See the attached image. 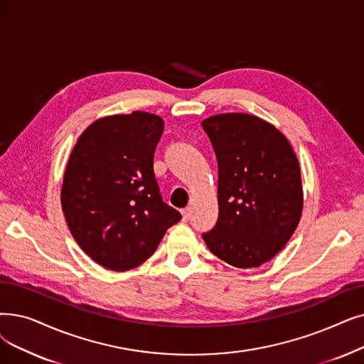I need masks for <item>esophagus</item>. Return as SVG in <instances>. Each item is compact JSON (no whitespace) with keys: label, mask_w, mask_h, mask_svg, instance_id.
Returning <instances> with one entry per match:
<instances>
[{"label":"esophagus","mask_w":364,"mask_h":364,"mask_svg":"<svg viewBox=\"0 0 364 364\" xmlns=\"http://www.w3.org/2000/svg\"><path fill=\"white\" fill-rule=\"evenodd\" d=\"M181 214H183V218L187 221L188 218H191V215H192V208H184L183 211H181Z\"/></svg>","instance_id":"1"}]
</instances>
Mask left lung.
<instances>
[{
  "label": "left lung",
  "instance_id": "8db88e82",
  "mask_svg": "<svg viewBox=\"0 0 364 364\" xmlns=\"http://www.w3.org/2000/svg\"><path fill=\"white\" fill-rule=\"evenodd\" d=\"M218 164V220L202 238L214 256L247 269L269 262L304 208L299 161L274 124L244 113L205 119Z\"/></svg>",
  "mask_w": 364,
  "mask_h": 364
}]
</instances>
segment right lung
Masks as SVG:
<instances>
[{
    "mask_svg": "<svg viewBox=\"0 0 364 364\" xmlns=\"http://www.w3.org/2000/svg\"><path fill=\"white\" fill-rule=\"evenodd\" d=\"M164 120L151 113L95 120L70 154L60 203L73 238L116 272L144 263L181 214L162 200L153 157Z\"/></svg>",
    "mask_w": 364,
    "mask_h": 364,
    "instance_id": "right-lung-1",
    "label": "right lung"
}]
</instances>
